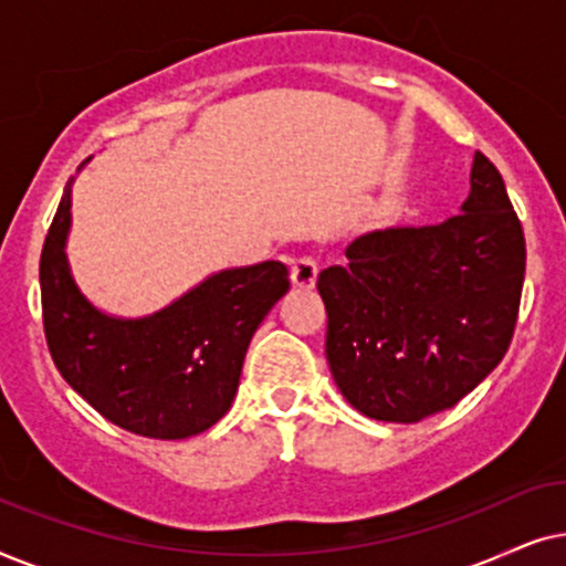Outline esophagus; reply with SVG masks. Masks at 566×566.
Segmentation results:
<instances>
[{
  "label": "esophagus",
  "mask_w": 566,
  "mask_h": 566,
  "mask_svg": "<svg viewBox=\"0 0 566 566\" xmlns=\"http://www.w3.org/2000/svg\"><path fill=\"white\" fill-rule=\"evenodd\" d=\"M290 276H292V284H295V287L311 290L315 284V279H318V263H315L311 255H300V259L292 261Z\"/></svg>",
  "instance_id": "1"
}]
</instances>
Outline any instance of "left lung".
I'll return each instance as SVG.
<instances>
[{
  "instance_id": "8db88e82",
  "label": "left lung",
  "mask_w": 566,
  "mask_h": 566,
  "mask_svg": "<svg viewBox=\"0 0 566 566\" xmlns=\"http://www.w3.org/2000/svg\"><path fill=\"white\" fill-rule=\"evenodd\" d=\"M318 274L326 359L370 419L413 424L453 409L500 365L525 279V238L500 170L476 153L461 214L367 232Z\"/></svg>"
}]
</instances>
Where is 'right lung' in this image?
<instances>
[{
    "mask_svg": "<svg viewBox=\"0 0 566 566\" xmlns=\"http://www.w3.org/2000/svg\"><path fill=\"white\" fill-rule=\"evenodd\" d=\"M70 209L72 184L41 253L43 331L56 370L97 413L134 434L184 440L217 424L238 394L255 328L287 295V266L224 269L163 311L113 318L72 279Z\"/></svg>",
    "mask_w": 566,
    "mask_h": 566,
    "instance_id": "obj_1",
    "label": "right lung"
}]
</instances>
